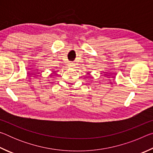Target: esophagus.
Listing matches in <instances>:
<instances>
[{"instance_id": "obj_1", "label": "esophagus", "mask_w": 153, "mask_h": 153, "mask_svg": "<svg viewBox=\"0 0 153 153\" xmlns=\"http://www.w3.org/2000/svg\"><path fill=\"white\" fill-rule=\"evenodd\" d=\"M69 67H74V64L73 63H69Z\"/></svg>"}]
</instances>
